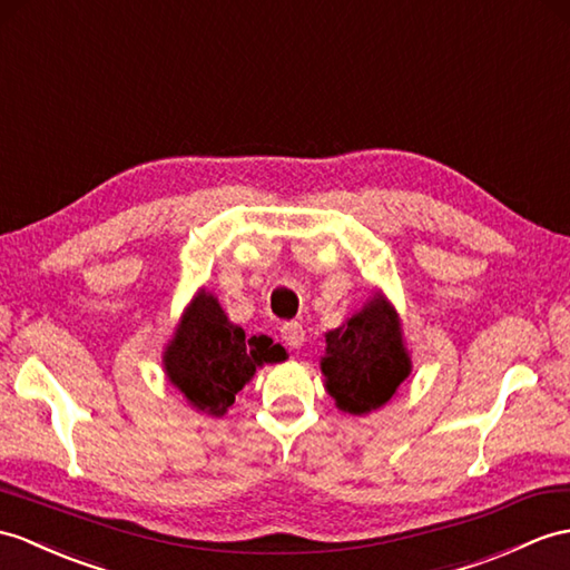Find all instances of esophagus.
Listing matches in <instances>:
<instances>
[{
    "instance_id": "esophagus-1",
    "label": "esophagus",
    "mask_w": 570,
    "mask_h": 570,
    "mask_svg": "<svg viewBox=\"0 0 570 570\" xmlns=\"http://www.w3.org/2000/svg\"><path fill=\"white\" fill-rule=\"evenodd\" d=\"M282 340L288 350H298L303 345V340H306V330H303L301 323L288 321L282 325Z\"/></svg>"
}]
</instances>
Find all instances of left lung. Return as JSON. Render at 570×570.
I'll list each match as a JSON object with an SVG mask.
<instances>
[{"instance_id": "left-lung-1", "label": "left lung", "mask_w": 570, "mask_h": 570, "mask_svg": "<svg viewBox=\"0 0 570 570\" xmlns=\"http://www.w3.org/2000/svg\"><path fill=\"white\" fill-rule=\"evenodd\" d=\"M327 354L321 368L337 407L364 415L391 401L410 374V356L403 347L401 325L381 296L325 335Z\"/></svg>"}]
</instances>
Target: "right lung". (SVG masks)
I'll list each match as a JSON object with an SVG mask.
<instances>
[{
  "instance_id": "obj_1",
  "label": "right lung",
  "mask_w": 570,
  "mask_h": 570,
  "mask_svg": "<svg viewBox=\"0 0 570 570\" xmlns=\"http://www.w3.org/2000/svg\"><path fill=\"white\" fill-rule=\"evenodd\" d=\"M282 360L284 347L262 337L245 340V330L228 323L218 301L202 291L165 352V368L196 410L223 415L257 366Z\"/></svg>"
}]
</instances>
